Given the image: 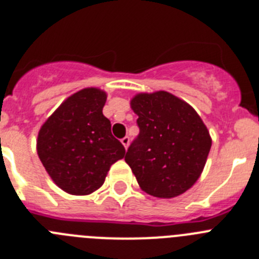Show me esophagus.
Masks as SVG:
<instances>
[{
    "instance_id": "esophagus-1",
    "label": "esophagus",
    "mask_w": 259,
    "mask_h": 259,
    "mask_svg": "<svg viewBox=\"0 0 259 259\" xmlns=\"http://www.w3.org/2000/svg\"><path fill=\"white\" fill-rule=\"evenodd\" d=\"M120 141H122V144H123V145H124L125 149H127L128 145H130V137H128V136L123 137V139H122V140H120Z\"/></svg>"
}]
</instances>
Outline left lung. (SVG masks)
<instances>
[{
    "instance_id": "obj_1",
    "label": "left lung",
    "mask_w": 259,
    "mask_h": 259,
    "mask_svg": "<svg viewBox=\"0 0 259 259\" xmlns=\"http://www.w3.org/2000/svg\"><path fill=\"white\" fill-rule=\"evenodd\" d=\"M140 134L125 153L140 188L158 198L188 191L202 172L211 137L196 110L164 91L131 100Z\"/></svg>"
}]
</instances>
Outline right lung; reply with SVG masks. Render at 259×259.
<instances>
[{
	"label": "right lung",
	"mask_w": 259,
	"mask_h": 259,
	"mask_svg": "<svg viewBox=\"0 0 259 259\" xmlns=\"http://www.w3.org/2000/svg\"><path fill=\"white\" fill-rule=\"evenodd\" d=\"M106 93L85 88L62 102L41 125L37 154L53 182L65 192L85 196L105 182L111 164L124 157L102 114Z\"/></svg>",
	"instance_id": "1"
}]
</instances>
